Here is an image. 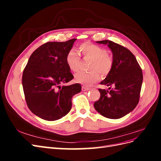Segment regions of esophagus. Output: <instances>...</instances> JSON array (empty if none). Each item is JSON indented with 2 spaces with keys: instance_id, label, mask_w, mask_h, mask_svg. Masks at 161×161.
<instances>
[{
  "instance_id": "34e87169",
  "label": "esophagus",
  "mask_w": 161,
  "mask_h": 161,
  "mask_svg": "<svg viewBox=\"0 0 161 161\" xmlns=\"http://www.w3.org/2000/svg\"><path fill=\"white\" fill-rule=\"evenodd\" d=\"M89 89H90V88H89V87H88V86H82V90L83 91H88Z\"/></svg>"
}]
</instances>
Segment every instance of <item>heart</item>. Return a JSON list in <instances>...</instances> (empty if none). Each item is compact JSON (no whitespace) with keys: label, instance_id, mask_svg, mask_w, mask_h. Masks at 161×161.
<instances>
[{"label":"heart","instance_id":"b5f03b06","mask_svg":"<svg viewBox=\"0 0 161 161\" xmlns=\"http://www.w3.org/2000/svg\"><path fill=\"white\" fill-rule=\"evenodd\" d=\"M79 50L85 59L91 60L90 72H80L75 75L76 82L84 85H90L97 82L100 79V74L108 75L114 66V58L108 53L105 48L89 42L82 43L79 46ZM80 56L75 50L72 49L67 53L66 62L69 69L79 71L80 66Z\"/></svg>","mask_w":161,"mask_h":161}]
</instances>
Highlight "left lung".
<instances>
[{"mask_svg": "<svg viewBox=\"0 0 161 161\" xmlns=\"http://www.w3.org/2000/svg\"><path fill=\"white\" fill-rule=\"evenodd\" d=\"M97 43L108 44L113 53L114 66L101 82V85L110 86L111 90L99 89L101 96L94 103V108L107 118L119 119L133 111L138 103L142 71L136 57L128 48L108 40Z\"/></svg>", "mask_w": 161, "mask_h": 161, "instance_id": "1", "label": "left lung"}]
</instances>
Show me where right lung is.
<instances>
[{"label":"right lung","mask_w":161,"mask_h":161,"mask_svg":"<svg viewBox=\"0 0 161 161\" xmlns=\"http://www.w3.org/2000/svg\"><path fill=\"white\" fill-rule=\"evenodd\" d=\"M76 40L45 43L32 53L23 70L27 107L43 119L54 121L65 116L71 109L72 97L81 91L79 83L60 86L74 78L66 56Z\"/></svg>","instance_id":"right-lung-1"}]
</instances>
